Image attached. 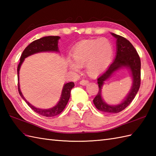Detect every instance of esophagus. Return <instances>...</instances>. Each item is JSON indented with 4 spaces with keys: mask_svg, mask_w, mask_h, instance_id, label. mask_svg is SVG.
Returning <instances> with one entry per match:
<instances>
[{
    "mask_svg": "<svg viewBox=\"0 0 156 156\" xmlns=\"http://www.w3.org/2000/svg\"><path fill=\"white\" fill-rule=\"evenodd\" d=\"M88 83V81L87 80H82L80 82V85H82V86H85L87 85V84Z\"/></svg>",
    "mask_w": 156,
    "mask_h": 156,
    "instance_id": "obj_1",
    "label": "esophagus"
}]
</instances>
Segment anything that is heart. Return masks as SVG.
Here are the masks:
<instances>
[{"label": "heart", "instance_id": "heart-1", "mask_svg": "<svg viewBox=\"0 0 156 156\" xmlns=\"http://www.w3.org/2000/svg\"><path fill=\"white\" fill-rule=\"evenodd\" d=\"M113 46L107 39H88L79 43L72 49L73 58H68L66 63L70 70L78 72L85 65L86 70L91 76L103 72L111 63Z\"/></svg>", "mask_w": 156, "mask_h": 156}]
</instances>
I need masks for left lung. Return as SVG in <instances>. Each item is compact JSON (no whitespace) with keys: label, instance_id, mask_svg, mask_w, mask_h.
Returning a JSON list of instances; mask_svg holds the SVG:
<instances>
[{"label":"left lung","instance_id":"1","mask_svg":"<svg viewBox=\"0 0 156 156\" xmlns=\"http://www.w3.org/2000/svg\"><path fill=\"white\" fill-rule=\"evenodd\" d=\"M116 40V55L107 70L99 76L97 79L98 92L93 100L94 105L98 111L107 113H118L129 106L133 100L140 87L141 60L137 51L129 41L120 35L111 33ZM127 69L132 80V87L128 94L118 105H109L104 101L101 96L102 87L104 82L119 70Z\"/></svg>","mask_w":156,"mask_h":156}]
</instances>
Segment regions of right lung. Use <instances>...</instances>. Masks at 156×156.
I'll return each mask as SVG.
<instances>
[{
  "mask_svg": "<svg viewBox=\"0 0 156 156\" xmlns=\"http://www.w3.org/2000/svg\"><path fill=\"white\" fill-rule=\"evenodd\" d=\"M59 39H60V37H59V36H47V37H44L41 39H37V40L31 43V44L24 49V51H23L21 58H20L19 64L17 68L18 90L20 96H21V98L26 102V103L29 105V107L31 109H33L35 112H37V113L41 115L44 116V117H54V116L59 115L60 112L63 111V110L65 108L66 105L68 103L69 97H70V92L72 88H73L74 87V83L72 82H70L64 84L59 100L58 102V103L55 106H54V107L45 109L39 108L34 107V105H32L30 102H29L26 100L24 96L23 95L19 84V71L23 62H24L25 59L29 57V56L41 52L59 53L58 47V41Z\"/></svg>",
  "mask_w": 156,
  "mask_h": 156,
  "instance_id": "right-lung-1",
  "label": "right lung"
}]
</instances>
